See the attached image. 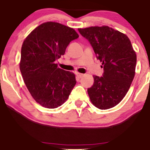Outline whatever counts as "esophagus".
<instances>
[{
  "label": "esophagus",
  "instance_id": "34e87169",
  "mask_svg": "<svg viewBox=\"0 0 150 150\" xmlns=\"http://www.w3.org/2000/svg\"><path fill=\"white\" fill-rule=\"evenodd\" d=\"M83 74H81V73H76V76L78 77V78H81V77H82V76H83Z\"/></svg>",
  "mask_w": 150,
  "mask_h": 150
}]
</instances>
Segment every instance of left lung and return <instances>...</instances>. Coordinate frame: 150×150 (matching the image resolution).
<instances>
[{
	"label": "left lung",
	"instance_id": "left-lung-1",
	"mask_svg": "<svg viewBox=\"0 0 150 150\" xmlns=\"http://www.w3.org/2000/svg\"><path fill=\"white\" fill-rule=\"evenodd\" d=\"M91 44L104 69L102 77L93 75L87 91L91 102L100 109H108L122 101L130 88L136 65V54L127 36L109 26L78 28Z\"/></svg>",
	"mask_w": 150,
	"mask_h": 150
}]
</instances>
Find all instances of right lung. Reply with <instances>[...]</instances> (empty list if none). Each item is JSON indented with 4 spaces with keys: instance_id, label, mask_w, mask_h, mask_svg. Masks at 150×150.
<instances>
[{
    "instance_id": "obj_1",
    "label": "right lung",
    "mask_w": 150,
    "mask_h": 150,
    "mask_svg": "<svg viewBox=\"0 0 150 150\" xmlns=\"http://www.w3.org/2000/svg\"><path fill=\"white\" fill-rule=\"evenodd\" d=\"M78 37L73 28L49 21L39 25L25 39L20 71L30 95L42 107H60L76 84L75 74L59 68L55 61Z\"/></svg>"
}]
</instances>
